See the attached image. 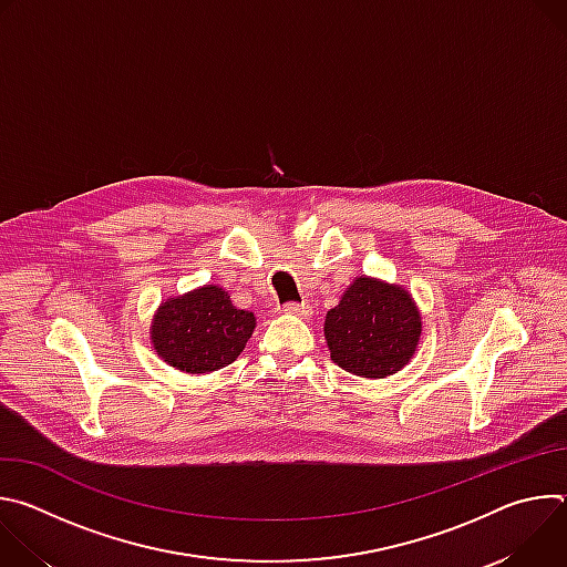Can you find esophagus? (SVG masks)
Returning <instances> with one entry per match:
<instances>
[{
	"label": "esophagus",
	"mask_w": 567,
	"mask_h": 567,
	"mask_svg": "<svg viewBox=\"0 0 567 567\" xmlns=\"http://www.w3.org/2000/svg\"><path fill=\"white\" fill-rule=\"evenodd\" d=\"M282 311L289 313V316H300L302 318V316L311 313V307L307 302H289V305L282 307Z\"/></svg>",
	"instance_id": "34e87169"
}]
</instances>
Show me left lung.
<instances>
[{
  "mask_svg": "<svg viewBox=\"0 0 567 567\" xmlns=\"http://www.w3.org/2000/svg\"><path fill=\"white\" fill-rule=\"evenodd\" d=\"M332 361L363 379H385L406 368L422 339V313L401 285L357 276L322 326Z\"/></svg>",
  "mask_w": 567,
  "mask_h": 567,
  "instance_id": "1",
  "label": "left lung"
}]
</instances>
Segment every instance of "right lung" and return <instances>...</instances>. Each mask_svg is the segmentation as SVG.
Here are the masks:
<instances>
[{"instance_id":"right-lung-1","label":"right lung","mask_w":567,"mask_h":567,"mask_svg":"<svg viewBox=\"0 0 567 567\" xmlns=\"http://www.w3.org/2000/svg\"><path fill=\"white\" fill-rule=\"evenodd\" d=\"M256 313L233 305L219 285L161 300L150 343L158 359L186 374H206L233 363L256 330Z\"/></svg>"}]
</instances>
